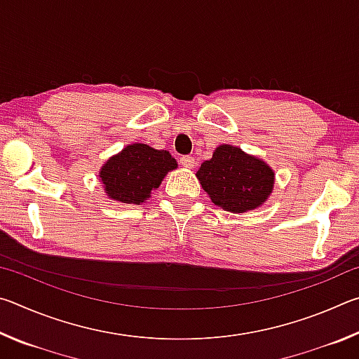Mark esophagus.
<instances>
[{"mask_svg":"<svg viewBox=\"0 0 359 359\" xmlns=\"http://www.w3.org/2000/svg\"><path fill=\"white\" fill-rule=\"evenodd\" d=\"M180 165L184 166V168L191 169V168H194V165H196V163H194V158L193 156H182L180 158Z\"/></svg>","mask_w":359,"mask_h":359,"instance_id":"esophagus-1","label":"esophagus"}]
</instances>
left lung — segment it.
Masks as SVG:
<instances>
[{
    "label": "left lung",
    "instance_id": "8db88e82",
    "mask_svg": "<svg viewBox=\"0 0 359 359\" xmlns=\"http://www.w3.org/2000/svg\"><path fill=\"white\" fill-rule=\"evenodd\" d=\"M196 177L215 205L231 214H244L267 201L274 190L276 172L261 158L222 144L198 169Z\"/></svg>",
    "mask_w": 359,
    "mask_h": 359
}]
</instances>
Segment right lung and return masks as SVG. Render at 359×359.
<instances>
[{
    "mask_svg": "<svg viewBox=\"0 0 359 359\" xmlns=\"http://www.w3.org/2000/svg\"><path fill=\"white\" fill-rule=\"evenodd\" d=\"M174 169L177 161L168 150L137 142L109 158L100 169V182L112 201L141 205Z\"/></svg>",
    "mask_w": 359,
    "mask_h": 359,
    "instance_id": "obj_1",
    "label": "right lung"
}]
</instances>
